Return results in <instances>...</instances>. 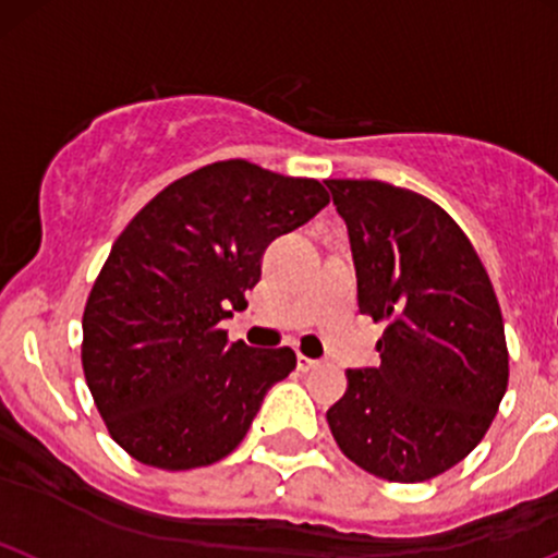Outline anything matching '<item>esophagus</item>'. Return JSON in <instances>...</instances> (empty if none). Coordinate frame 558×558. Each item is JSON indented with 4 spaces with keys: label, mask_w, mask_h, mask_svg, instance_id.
I'll use <instances>...</instances> for the list:
<instances>
[{
    "label": "esophagus",
    "mask_w": 558,
    "mask_h": 558,
    "mask_svg": "<svg viewBox=\"0 0 558 558\" xmlns=\"http://www.w3.org/2000/svg\"><path fill=\"white\" fill-rule=\"evenodd\" d=\"M296 363H299V368H302V372H310V368H318L320 366V361H315V357H307V355H302V353H299Z\"/></svg>",
    "instance_id": "esophagus-1"
}]
</instances>
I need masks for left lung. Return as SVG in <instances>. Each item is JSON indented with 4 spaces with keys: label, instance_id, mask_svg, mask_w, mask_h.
Wrapping results in <instances>:
<instances>
[{
    "label": "left lung",
    "instance_id": "obj_1",
    "mask_svg": "<svg viewBox=\"0 0 558 558\" xmlns=\"http://www.w3.org/2000/svg\"><path fill=\"white\" fill-rule=\"evenodd\" d=\"M348 225L357 307L385 324L377 368H348L326 412L348 460L417 484L465 460L508 387V344L495 289L454 219L412 190L328 179Z\"/></svg>",
    "mask_w": 558,
    "mask_h": 558
}]
</instances>
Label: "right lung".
<instances>
[{
    "instance_id": "add662e5",
    "label": "right lung",
    "mask_w": 558,
    "mask_h": 558,
    "mask_svg": "<svg viewBox=\"0 0 558 558\" xmlns=\"http://www.w3.org/2000/svg\"><path fill=\"white\" fill-rule=\"evenodd\" d=\"M326 205L320 181L221 160L168 184L114 240L82 315V368L133 460L190 471L243 441L296 355L230 344L219 324L245 307L264 248Z\"/></svg>"
}]
</instances>
